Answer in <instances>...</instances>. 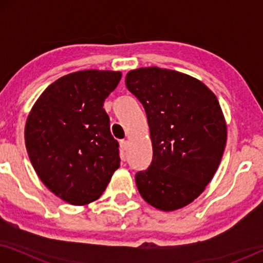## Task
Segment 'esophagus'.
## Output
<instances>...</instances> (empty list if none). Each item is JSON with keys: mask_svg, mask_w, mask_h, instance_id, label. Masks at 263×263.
<instances>
[{"mask_svg": "<svg viewBox=\"0 0 263 263\" xmlns=\"http://www.w3.org/2000/svg\"><path fill=\"white\" fill-rule=\"evenodd\" d=\"M128 146H129V142L127 141V140H121V141H120V147H121L122 151L127 149Z\"/></svg>", "mask_w": 263, "mask_h": 263, "instance_id": "34e87169", "label": "esophagus"}]
</instances>
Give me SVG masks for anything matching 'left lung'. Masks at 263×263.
<instances>
[{"mask_svg": "<svg viewBox=\"0 0 263 263\" xmlns=\"http://www.w3.org/2000/svg\"><path fill=\"white\" fill-rule=\"evenodd\" d=\"M125 86L145 107L153 160L135 176L142 199L170 212L193 202L212 181L228 129L220 104L197 79L158 67L139 68Z\"/></svg>", "mask_w": 263, "mask_h": 263, "instance_id": "obj_1", "label": "left lung"}]
</instances>
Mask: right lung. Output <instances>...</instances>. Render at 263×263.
<instances>
[{
    "label": "right lung",
    "instance_id": "right-lung-1",
    "mask_svg": "<svg viewBox=\"0 0 263 263\" xmlns=\"http://www.w3.org/2000/svg\"><path fill=\"white\" fill-rule=\"evenodd\" d=\"M121 71L80 70L48 86L34 103L25 143L46 188L66 202L84 206L99 199L120 167L118 142L104 102Z\"/></svg>",
    "mask_w": 263,
    "mask_h": 263
}]
</instances>
